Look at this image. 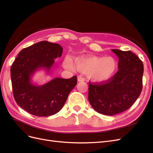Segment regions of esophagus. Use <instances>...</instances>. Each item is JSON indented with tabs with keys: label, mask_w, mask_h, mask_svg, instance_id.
Instances as JSON below:
<instances>
[{
	"label": "esophagus",
	"mask_w": 153,
	"mask_h": 153,
	"mask_svg": "<svg viewBox=\"0 0 153 153\" xmlns=\"http://www.w3.org/2000/svg\"><path fill=\"white\" fill-rule=\"evenodd\" d=\"M77 80H78V82H83V81H84V78H82V76H78Z\"/></svg>",
	"instance_id": "1"
}]
</instances>
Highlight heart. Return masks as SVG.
Instances as JSON below:
<instances>
[{
  "label": "heart",
  "mask_w": 153,
  "mask_h": 153,
  "mask_svg": "<svg viewBox=\"0 0 153 153\" xmlns=\"http://www.w3.org/2000/svg\"><path fill=\"white\" fill-rule=\"evenodd\" d=\"M63 66L73 70L85 73L90 80L96 82H102L109 80L115 73L117 69V63L111 57L87 56L77 57L73 62L72 59L66 57L63 61Z\"/></svg>",
  "instance_id": "b5f03b06"
}]
</instances>
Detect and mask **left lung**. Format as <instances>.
<instances>
[{"mask_svg": "<svg viewBox=\"0 0 153 153\" xmlns=\"http://www.w3.org/2000/svg\"><path fill=\"white\" fill-rule=\"evenodd\" d=\"M119 57L118 71L109 80L89 85L88 100L96 112L114 115L130 108L142 89L143 65L131 51L112 50Z\"/></svg>", "mask_w": 153, "mask_h": 153, "instance_id": "obj_1", "label": "left lung"}]
</instances>
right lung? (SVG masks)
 <instances>
[{"mask_svg":"<svg viewBox=\"0 0 153 153\" xmlns=\"http://www.w3.org/2000/svg\"><path fill=\"white\" fill-rule=\"evenodd\" d=\"M62 50L57 43L42 41L23 49L13 62L11 78L14 98L18 105L29 114L39 117L57 114L76 85V76L69 79L55 78L41 85L31 82L38 69L50 72L54 59L61 57Z\"/></svg>","mask_w":153,"mask_h":153,"instance_id":"right-lung-1","label":"right lung"}]
</instances>
